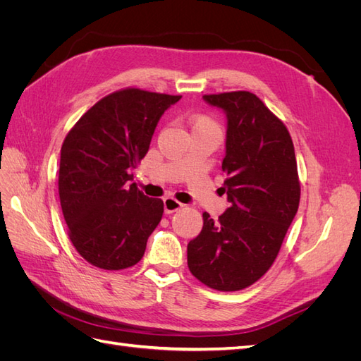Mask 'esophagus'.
<instances>
[{
    "label": "esophagus",
    "mask_w": 361,
    "mask_h": 361,
    "mask_svg": "<svg viewBox=\"0 0 361 361\" xmlns=\"http://www.w3.org/2000/svg\"><path fill=\"white\" fill-rule=\"evenodd\" d=\"M182 206H183V204H182L180 202L174 200L173 197H166V199H164V212H166V214L176 212V211L180 209Z\"/></svg>",
    "instance_id": "obj_1"
}]
</instances>
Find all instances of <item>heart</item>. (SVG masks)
Segmentation results:
<instances>
[{
    "label": "heart",
    "mask_w": 361,
    "mask_h": 361,
    "mask_svg": "<svg viewBox=\"0 0 361 361\" xmlns=\"http://www.w3.org/2000/svg\"><path fill=\"white\" fill-rule=\"evenodd\" d=\"M191 128H192V130H195V129H215V130H218L216 123L214 122L211 117H207V116L192 117L191 118Z\"/></svg>",
    "instance_id": "b5f03b06"
}]
</instances>
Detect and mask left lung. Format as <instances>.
<instances>
[{
    "mask_svg": "<svg viewBox=\"0 0 361 361\" xmlns=\"http://www.w3.org/2000/svg\"><path fill=\"white\" fill-rule=\"evenodd\" d=\"M226 114L227 209L188 243V268L206 286L248 288L271 268L298 211L300 182L286 126L250 92L204 94Z\"/></svg>",
    "mask_w": 361,
    "mask_h": 361,
    "instance_id": "obj_1",
    "label": "left lung"
}]
</instances>
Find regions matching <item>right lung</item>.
Returning a JSON list of instances; mask_svg holds the SVG:
<instances>
[{
	"label": "right lung",
	"instance_id": "add662e5",
	"mask_svg": "<svg viewBox=\"0 0 361 361\" xmlns=\"http://www.w3.org/2000/svg\"><path fill=\"white\" fill-rule=\"evenodd\" d=\"M182 96L126 89L94 104L64 138L59 194L76 251L102 269L145 255L164 203L141 192L133 170L147 154L162 114Z\"/></svg>",
	"mask_w": 361,
	"mask_h": 361
}]
</instances>
